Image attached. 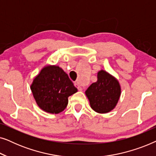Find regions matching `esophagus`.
Wrapping results in <instances>:
<instances>
[{
    "label": "esophagus",
    "mask_w": 156,
    "mask_h": 156,
    "mask_svg": "<svg viewBox=\"0 0 156 156\" xmlns=\"http://www.w3.org/2000/svg\"><path fill=\"white\" fill-rule=\"evenodd\" d=\"M74 85H75V87H76V88H77V89H78V90H79V91H82V87H80V84H79L77 82H76V83H75V84H74Z\"/></svg>",
    "instance_id": "1"
}]
</instances>
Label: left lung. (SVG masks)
I'll use <instances>...</instances> for the list:
<instances>
[{
    "mask_svg": "<svg viewBox=\"0 0 156 156\" xmlns=\"http://www.w3.org/2000/svg\"><path fill=\"white\" fill-rule=\"evenodd\" d=\"M121 94L118 80L103 69L98 72L97 82L92 83L85 91L91 108L99 114H106L114 109Z\"/></svg>",
    "mask_w": 156,
    "mask_h": 156,
    "instance_id": "obj_1",
    "label": "left lung"
}]
</instances>
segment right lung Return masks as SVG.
<instances>
[{
    "label": "right lung",
    "instance_id": "obj_1",
    "mask_svg": "<svg viewBox=\"0 0 156 156\" xmlns=\"http://www.w3.org/2000/svg\"><path fill=\"white\" fill-rule=\"evenodd\" d=\"M30 89L37 106L53 114L63 112L68 97L77 91L67 74L59 66L51 65L44 66L35 76Z\"/></svg>",
    "mask_w": 156,
    "mask_h": 156
}]
</instances>
